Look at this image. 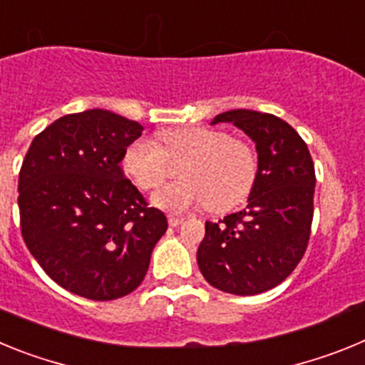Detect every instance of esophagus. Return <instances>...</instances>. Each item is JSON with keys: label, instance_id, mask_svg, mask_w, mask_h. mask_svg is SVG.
Returning <instances> with one entry per match:
<instances>
[{"label": "esophagus", "instance_id": "1", "mask_svg": "<svg viewBox=\"0 0 365 365\" xmlns=\"http://www.w3.org/2000/svg\"><path fill=\"white\" fill-rule=\"evenodd\" d=\"M182 221H185V219L180 217V215H173V214L168 215V222H170V227H179Z\"/></svg>", "mask_w": 365, "mask_h": 365}]
</instances>
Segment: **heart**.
I'll list each match as a JSON object with an SVG mask.
<instances>
[{
  "label": "heart",
  "mask_w": 365,
  "mask_h": 365,
  "mask_svg": "<svg viewBox=\"0 0 365 365\" xmlns=\"http://www.w3.org/2000/svg\"><path fill=\"white\" fill-rule=\"evenodd\" d=\"M124 168L138 188H159L180 168L182 179L164 186L153 201L168 210L206 205L222 214L243 205L259 173L254 146L227 131L206 125L173 128L159 135V146L138 138L124 153Z\"/></svg>",
  "instance_id": "1"
}]
</instances>
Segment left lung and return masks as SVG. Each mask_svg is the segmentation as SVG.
Returning <instances> with one entry per match:
<instances>
[{"label": "left lung", "mask_w": 365, "mask_h": 365, "mask_svg": "<svg viewBox=\"0 0 365 365\" xmlns=\"http://www.w3.org/2000/svg\"><path fill=\"white\" fill-rule=\"evenodd\" d=\"M217 122H232L256 143L259 173L247 208L206 221L197 263L219 291L259 294L289 278L307 250L314 163L294 128L270 113L234 109L217 115Z\"/></svg>", "instance_id": "left-lung-1"}]
</instances>
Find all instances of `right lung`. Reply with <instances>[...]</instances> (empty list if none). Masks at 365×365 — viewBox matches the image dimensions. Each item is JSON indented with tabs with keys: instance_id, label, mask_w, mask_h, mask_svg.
<instances>
[{
	"instance_id": "add662e5",
	"label": "right lung",
	"mask_w": 365,
	"mask_h": 365,
	"mask_svg": "<svg viewBox=\"0 0 365 365\" xmlns=\"http://www.w3.org/2000/svg\"><path fill=\"white\" fill-rule=\"evenodd\" d=\"M143 133L104 109L58 118L34 137L18 179L19 228L45 274L95 302L143 283L151 250L168 228L125 179L120 163Z\"/></svg>"
}]
</instances>
